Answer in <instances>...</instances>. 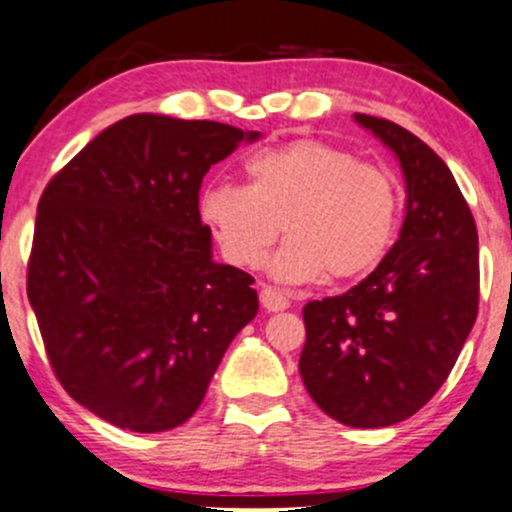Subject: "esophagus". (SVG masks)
Returning <instances> with one entry per match:
<instances>
[{
	"label": "esophagus",
	"instance_id": "34e87169",
	"mask_svg": "<svg viewBox=\"0 0 512 512\" xmlns=\"http://www.w3.org/2000/svg\"><path fill=\"white\" fill-rule=\"evenodd\" d=\"M260 301H262V308L269 310V313H279V310H286L291 305L289 298H286L281 291L272 289V286H262Z\"/></svg>",
	"mask_w": 512,
	"mask_h": 512
}]
</instances>
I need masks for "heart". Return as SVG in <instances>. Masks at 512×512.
I'll use <instances>...</instances> for the list:
<instances>
[{
	"label": "heart",
	"instance_id": "b5f03b06",
	"mask_svg": "<svg viewBox=\"0 0 512 512\" xmlns=\"http://www.w3.org/2000/svg\"><path fill=\"white\" fill-rule=\"evenodd\" d=\"M245 187L209 185L199 216L228 262L260 267L279 238L269 272L281 284L370 272L397 236L402 195L395 175L339 146L298 142L257 151L243 166Z\"/></svg>",
	"mask_w": 512,
	"mask_h": 512
}]
</instances>
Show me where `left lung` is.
<instances>
[{"mask_svg": "<svg viewBox=\"0 0 512 512\" xmlns=\"http://www.w3.org/2000/svg\"><path fill=\"white\" fill-rule=\"evenodd\" d=\"M354 120L395 154L407 185L397 243L361 284L303 308L301 378L334 421L383 428L448 380L479 310V238L450 168L390 120Z\"/></svg>", "mask_w": 512, "mask_h": 512, "instance_id": "8db88e82", "label": "left lung"}]
</instances>
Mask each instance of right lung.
Segmentation results:
<instances>
[{
	"mask_svg": "<svg viewBox=\"0 0 512 512\" xmlns=\"http://www.w3.org/2000/svg\"><path fill=\"white\" fill-rule=\"evenodd\" d=\"M257 139L223 122L129 115L45 187L28 301L57 380L108 424H185L257 315L255 279L214 262L199 216L207 170Z\"/></svg>",
	"mask_w": 512,
	"mask_h": 512,
	"instance_id": "obj_1",
	"label": "right lung"
}]
</instances>
